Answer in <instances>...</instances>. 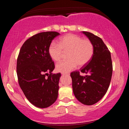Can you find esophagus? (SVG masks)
Masks as SVG:
<instances>
[{
    "label": "esophagus",
    "mask_w": 129,
    "mask_h": 129,
    "mask_svg": "<svg viewBox=\"0 0 129 129\" xmlns=\"http://www.w3.org/2000/svg\"><path fill=\"white\" fill-rule=\"evenodd\" d=\"M62 75H69V73H62Z\"/></svg>",
    "instance_id": "1"
}]
</instances>
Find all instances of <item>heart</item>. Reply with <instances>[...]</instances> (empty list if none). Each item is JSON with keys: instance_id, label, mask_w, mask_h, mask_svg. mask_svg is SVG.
I'll return each instance as SVG.
<instances>
[{"instance_id": "b5f03b06", "label": "heart", "mask_w": 129, "mask_h": 129, "mask_svg": "<svg viewBox=\"0 0 129 129\" xmlns=\"http://www.w3.org/2000/svg\"><path fill=\"white\" fill-rule=\"evenodd\" d=\"M63 52H69V60L63 61L56 65L58 72L67 73L76 69L78 65H85L93 54V46L88 39H82L74 34H68L61 38L58 44L52 43L48 48V53L54 61L61 59Z\"/></svg>"}]
</instances>
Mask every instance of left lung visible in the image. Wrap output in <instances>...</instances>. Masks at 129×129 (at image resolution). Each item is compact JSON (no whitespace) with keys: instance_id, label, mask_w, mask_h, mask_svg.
<instances>
[{"instance_id":"left-lung-1","label":"left lung","mask_w":129,"mask_h":129,"mask_svg":"<svg viewBox=\"0 0 129 129\" xmlns=\"http://www.w3.org/2000/svg\"><path fill=\"white\" fill-rule=\"evenodd\" d=\"M93 46L91 59L80 72H72L74 94L81 103L91 105L99 102L105 94L112 78L113 65L111 54L102 39L88 32L82 31Z\"/></svg>"}]
</instances>
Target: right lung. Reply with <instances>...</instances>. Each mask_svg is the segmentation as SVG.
<instances>
[{
    "label": "right lung",
    "mask_w": 129,
    "mask_h": 129,
    "mask_svg": "<svg viewBox=\"0 0 129 129\" xmlns=\"http://www.w3.org/2000/svg\"><path fill=\"white\" fill-rule=\"evenodd\" d=\"M58 35L57 32H44L32 36L23 44L17 60L20 88L28 101L39 108L52 105L58 97L61 73L52 74L54 64L48 48Z\"/></svg>",
    "instance_id": "obj_1"
}]
</instances>
